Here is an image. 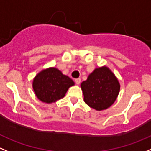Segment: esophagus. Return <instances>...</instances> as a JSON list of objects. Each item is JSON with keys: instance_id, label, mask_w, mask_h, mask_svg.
Instances as JSON below:
<instances>
[{"instance_id": "esophagus-1", "label": "esophagus", "mask_w": 151, "mask_h": 151, "mask_svg": "<svg viewBox=\"0 0 151 151\" xmlns=\"http://www.w3.org/2000/svg\"><path fill=\"white\" fill-rule=\"evenodd\" d=\"M75 82L76 84H79L81 83V78H76V79H75Z\"/></svg>"}]
</instances>
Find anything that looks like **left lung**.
Segmentation results:
<instances>
[{
	"mask_svg": "<svg viewBox=\"0 0 151 151\" xmlns=\"http://www.w3.org/2000/svg\"><path fill=\"white\" fill-rule=\"evenodd\" d=\"M81 87L84 102L99 111L115 102L120 90L117 78L107 67L95 69L87 79L81 83Z\"/></svg>",
	"mask_w": 151,
	"mask_h": 151,
	"instance_id": "8db88e82",
	"label": "left lung"
}]
</instances>
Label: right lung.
I'll list each match as a JSON object with an SVG mask.
<instances>
[{"instance_id":"obj_1","label":"right lung","mask_w":151,"mask_h":151,"mask_svg":"<svg viewBox=\"0 0 151 151\" xmlns=\"http://www.w3.org/2000/svg\"><path fill=\"white\" fill-rule=\"evenodd\" d=\"M73 85L74 81L55 67L40 72L32 82L37 98L45 103L55 102L62 99Z\"/></svg>"}]
</instances>
